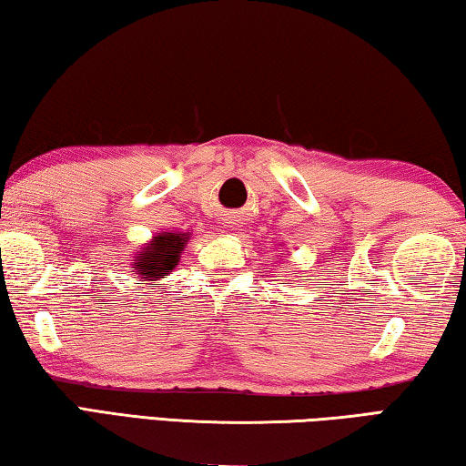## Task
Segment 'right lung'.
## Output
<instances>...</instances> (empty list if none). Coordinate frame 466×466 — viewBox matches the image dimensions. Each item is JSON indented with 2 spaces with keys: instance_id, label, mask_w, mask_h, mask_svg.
Listing matches in <instances>:
<instances>
[{
  "instance_id": "obj_1",
  "label": "right lung",
  "mask_w": 466,
  "mask_h": 466,
  "mask_svg": "<svg viewBox=\"0 0 466 466\" xmlns=\"http://www.w3.org/2000/svg\"><path fill=\"white\" fill-rule=\"evenodd\" d=\"M188 240H191L188 232H157L133 257L131 273L141 275V279L149 281V286H160L156 281L175 271L180 261V252L185 250Z\"/></svg>"
}]
</instances>
